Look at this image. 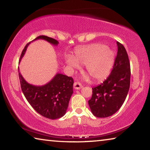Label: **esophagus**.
I'll list each match as a JSON object with an SVG mask.
<instances>
[{
  "label": "esophagus",
  "mask_w": 150,
  "mask_h": 150,
  "mask_svg": "<svg viewBox=\"0 0 150 150\" xmlns=\"http://www.w3.org/2000/svg\"><path fill=\"white\" fill-rule=\"evenodd\" d=\"M82 87H83L82 85L78 82H75L74 84H73V88H74L75 89H80V88H81Z\"/></svg>",
  "instance_id": "1"
}]
</instances>
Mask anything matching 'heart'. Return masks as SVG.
Here are the masks:
<instances>
[{
	"mask_svg": "<svg viewBox=\"0 0 150 150\" xmlns=\"http://www.w3.org/2000/svg\"><path fill=\"white\" fill-rule=\"evenodd\" d=\"M113 52L105 45L93 44L77 50L73 59L67 58L66 63L71 69L78 67L77 64L86 65V71L95 81L105 78L114 63Z\"/></svg>",
	"mask_w": 150,
	"mask_h": 150,
	"instance_id": "heart-1",
	"label": "heart"
}]
</instances>
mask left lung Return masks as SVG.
I'll return each mask as SVG.
<instances>
[{
  "mask_svg": "<svg viewBox=\"0 0 150 150\" xmlns=\"http://www.w3.org/2000/svg\"><path fill=\"white\" fill-rule=\"evenodd\" d=\"M118 52L112 71L100 85L92 88L88 105L94 116L106 118L116 112L123 105L130 84V64L124 45L117 42Z\"/></svg>",
  "mask_w": 150,
  "mask_h": 150,
  "instance_id": "left-lung-1",
  "label": "left lung"
}]
</instances>
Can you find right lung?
I'll use <instances>...</instances> for the list:
<instances>
[{
  "instance_id": "add662e5",
  "label": "right lung",
  "mask_w": 150,
  "mask_h": 150,
  "mask_svg": "<svg viewBox=\"0 0 150 150\" xmlns=\"http://www.w3.org/2000/svg\"><path fill=\"white\" fill-rule=\"evenodd\" d=\"M38 39H44L54 45L58 44L56 40L45 35H40L34 40ZM30 42L28 43L22 50L20 60ZM18 75L25 97L38 113L52 120L58 119L65 115L73 93V79L71 77L58 73L47 84L37 87L28 83L20 74L19 69Z\"/></svg>"
}]
</instances>
